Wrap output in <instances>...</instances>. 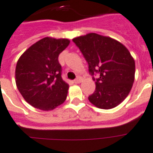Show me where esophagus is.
Wrapping results in <instances>:
<instances>
[{"label": "esophagus", "mask_w": 153, "mask_h": 153, "mask_svg": "<svg viewBox=\"0 0 153 153\" xmlns=\"http://www.w3.org/2000/svg\"><path fill=\"white\" fill-rule=\"evenodd\" d=\"M74 82L75 83V84H78V83L81 82V79H80V78H79V77H78L77 79H74Z\"/></svg>", "instance_id": "esophagus-1"}]
</instances>
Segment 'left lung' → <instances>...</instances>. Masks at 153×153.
Wrapping results in <instances>:
<instances>
[{
    "instance_id": "8db88e82",
    "label": "left lung",
    "mask_w": 153,
    "mask_h": 153,
    "mask_svg": "<svg viewBox=\"0 0 153 153\" xmlns=\"http://www.w3.org/2000/svg\"><path fill=\"white\" fill-rule=\"evenodd\" d=\"M88 65V71L96 89L88 100L104 110L118 106L126 98L134 80L135 64L122 43L96 33H88L72 39ZM99 74L97 79L94 78Z\"/></svg>"
}]
</instances>
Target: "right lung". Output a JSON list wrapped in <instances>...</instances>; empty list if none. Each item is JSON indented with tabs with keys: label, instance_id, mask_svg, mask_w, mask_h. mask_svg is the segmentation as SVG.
I'll return each mask as SVG.
<instances>
[{
	"label": "right lung",
	"instance_id": "add662e5",
	"mask_svg": "<svg viewBox=\"0 0 153 153\" xmlns=\"http://www.w3.org/2000/svg\"><path fill=\"white\" fill-rule=\"evenodd\" d=\"M70 43L68 39L45 37L23 53L16 65V85L28 103L51 110L65 102L69 85L62 79L59 54Z\"/></svg>",
	"mask_w": 153,
	"mask_h": 153
}]
</instances>
